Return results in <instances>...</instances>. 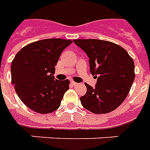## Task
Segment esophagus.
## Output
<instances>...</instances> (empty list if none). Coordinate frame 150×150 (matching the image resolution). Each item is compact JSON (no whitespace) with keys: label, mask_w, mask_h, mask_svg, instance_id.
<instances>
[{"label":"esophagus","mask_w":150,"mask_h":150,"mask_svg":"<svg viewBox=\"0 0 150 150\" xmlns=\"http://www.w3.org/2000/svg\"><path fill=\"white\" fill-rule=\"evenodd\" d=\"M71 84L73 85V86H78V83H77V82H74V81H71Z\"/></svg>","instance_id":"34e87169"}]
</instances>
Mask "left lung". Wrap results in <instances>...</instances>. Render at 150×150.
<instances>
[{"mask_svg":"<svg viewBox=\"0 0 150 150\" xmlns=\"http://www.w3.org/2000/svg\"><path fill=\"white\" fill-rule=\"evenodd\" d=\"M89 57L91 74L97 78L94 87L80 98L81 105L95 114L114 111L128 96L135 79L133 60L117 44L99 39H74Z\"/></svg>","mask_w":150,"mask_h":150,"instance_id":"1","label":"left lung"}]
</instances>
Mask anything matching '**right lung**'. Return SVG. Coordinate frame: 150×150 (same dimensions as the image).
Segmentation results:
<instances>
[{
  "instance_id": "add662e5",
  "label": "right lung",
  "mask_w": 150,
  "mask_h": 150,
  "mask_svg": "<svg viewBox=\"0 0 150 150\" xmlns=\"http://www.w3.org/2000/svg\"><path fill=\"white\" fill-rule=\"evenodd\" d=\"M69 39H47L30 43L16 54L11 79L19 98L32 111L47 114L57 110L69 89V80H56L55 66Z\"/></svg>"
}]
</instances>
